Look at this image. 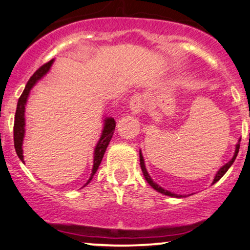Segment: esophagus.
<instances>
[{
  "mask_svg": "<svg viewBox=\"0 0 250 250\" xmlns=\"http://www.w3.org/2000/svg\"><path fill=\"white\" fill-rule=\"evenodd\" d=\"M144 108V103H143V97L142 94L137 93L135 96L131 97L130 99V110L132 114H138V113L142 112Z\"/></svg>",
  "mask_w": 250,
  "mask_h": 250,
  "instance_id": "34e87169",
  "label": "esophagus"
}]
</instances>
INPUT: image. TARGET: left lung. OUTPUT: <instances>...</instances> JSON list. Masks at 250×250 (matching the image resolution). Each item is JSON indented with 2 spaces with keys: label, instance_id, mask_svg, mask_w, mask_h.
I'll return each instance as SVG.
<instances>
[{
  "label": "left lung",
  "instance_id": "1",
  "mask_svg": "<svg viewBox=\"0 0 250 250\" xmlns=\"http://www.w3.org/2000/svg\"><path fill=\"white\" fill-rule=\"evenodd\" d=\"M240 141H241V140H239V143L236 144L234 156H233V158H232V159L229 160V163L225 164V165H224V166L222 167V168H220L219 170H218V173L216 174V176H214L213 183H216V182L218 181V180L222 179V178H223V175L225 174V173L227 172V170H229V167L232 166V164L234 163L235 158H236V156H238L239 148H240ZM140 164H141V168H142V172H143V175H144L145 180H146L148 185H150L151 187H152L153 189H156V190H157L158 192H160V194H164V195H167V196H172V197H182V195H180V196H179V195L174 194V192H170V191H168V190H165V189H163L162 187H159V186H158L157 183H154V182L152 181V179H151V178H150V175L147 174V170H146V168H145V165H144V159H143V156H142L141 151H140Z\"/></svg>",
  "mask_w": 250,
  "mask_h": 250
}]
</instances>
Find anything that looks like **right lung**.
I'll use <instances>...</instances> for the list:
<instances>
[{"instance_id":"1","label":"right lung","mask_w":250,"mask_h":250,"mask_svg":"<svg viewBox=\"0 0 250 250\" xmlns=\"http://www.w3.org/2000/svg\"><path fill=\"white\" fill-rule=\"evenodd\" d=\"M53 60H50L49 62L45 63L43 65L38 69V70L34 72V74L31 76V78L28 80L26 86H25L23 93L18 99L17 108H16V114H15V123H14V143H15V148L16 153L20 157V159L23 162V148H21V145H23V138H24V125H25V119H24V112H25V104H26L28 93H30L31 88L33 87V85L37 83L38 81L42 77L43 75L46 74L47 71L49 70L50 65H52ZM116 122L113 118H108L105 120V127H104L102 137H100L99 143L97 144L96 148H94V160H93V168L92 173H91V178L88 179L86 185L91 181L93 178V175L96 174L98 167H99L100 163H102L104 154L106 152V148L108 146L110 140H112V136L114 134ZM85 185V186H86Z\"/></svg>"}]
</instances>
